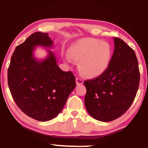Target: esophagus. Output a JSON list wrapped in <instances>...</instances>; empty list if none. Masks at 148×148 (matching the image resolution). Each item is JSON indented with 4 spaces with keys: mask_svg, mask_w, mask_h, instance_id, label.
Listing matches in <instances>:
<instances>
[{
    "mask_svg": "<svg viewBox=\"0 0 148 148\" xmlns=\"http://www.w3.org/2000/svg\"><path fill=\"white\" fill-rule=\"evenodd\" d=\"M83 81L81 79L77 77V78H76V84H77V85H82V84H83Z\"/></svg>",
    "mask_w": 148,
    "mask_h": 148,
    "instance_id": "esophagus-1",
    "label": "esophagus"
}]
</instances>
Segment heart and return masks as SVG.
Returning a JSON list of instances; mask_svg holds the SVG:
<instances>
[{"instance_id":"heart-1","label":"heart","mask_w":148,"mask_h":148,"mask_svg":"<svg viewBox=\"0 0 148 148\" xmlns=\"http://www.w3.org/2000/svg\"><path fill=\"white\" fill-rule=\"evenodd\" d=\"M112 47L108 42L93 38L76 41L69 49L66 60L79 61V68L84 75L94 78L107 69L112 57Z\"/></svg>"}]
</instances>
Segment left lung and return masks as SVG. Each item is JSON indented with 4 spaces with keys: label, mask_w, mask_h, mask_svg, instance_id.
I'll use <instances>...</instances> for the list:
<instances>
[{
    "label": "left lung",
    "mask_w": 148,
    "mask_h": 148,
    "mask_svg": "<svg viewBox=\"0 0 148 148\" xmlns=\"http://www.w3.org/2000/svg\"><path fill=\"white\" fill-rule=\"evenodd\" d=\"M114 51L107 69L84 82L85 104L93 119L110 122L121 116L132 104L140 83L138 61L134 51L119 38H113Z\"/></svg>",
    "instance_id": "obj_1"
}]
</instances>
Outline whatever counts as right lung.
Masks as SVG:
<instances>
[{"mask_svg":"<svg viewBox=\"0 0 148 148\" xmlns=\"http://www.w3.org/2000/svg\"><path fill=\"white\" fill-rule=\"evenodd\" d=\"M49 34L35 32L16 47L8 69V84L14 101L22 112L38 121L52 120L61 112L76 87L71 71H63L53 52L37 60L36 46L51 48Z\"/></svg>","mask_w":148,"mask_h":148,"instance_id":"1","label":"right lung"}]
</instances>
